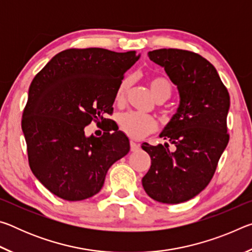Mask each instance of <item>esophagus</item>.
I'll list each match as a JSON object with an SVG mask.
<instances>
[{"mask_svg":"<svg viewBox=\"0 0 252 252\" xmlns=\"http://www.w3.org/2000/svg\"><path fill=\"white\" fill-rule=\"evenodd\" d=\"M130 149H131V151H133V152L138 151L140 149V144L134 142V141H130Z\"/></svg>","mask_w":252,"mask_h":252,"instance_id":"1","label":"esophagus"}]
</instances>
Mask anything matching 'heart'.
Returning <instances> with one entry per match:
<instances>
[{"mask_svg":"<svg viewBox=\"0 0 252 252\" xmlns=\"http://www.w3.org/2000/svg\"><path fill=\"white\" fill-rule=\"evenodd\" d=\"M130 85L131 79L127 76L120 81L116 91L117 103H122L125 101ZM149 85H150V90L153 96L158 101H165L169 99L172 93L171 82L163 76H153L149 80ZM118 122L121 130L133 139H141L149 133H152L157 129V121L155 118L148 116V114L134 112V111L122 113L119 117Z\"/></svg>","mask_w":252,"mask_h":252,"instance_id":"obj_1","label":"heart"}]
</instances>
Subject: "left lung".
Here are the masks:
<instances>
[{
	"instance_id": "8db88e82",
	"label": "left lung",
	"mask_w": 252,
	"mask_h": 252,
	"mask_svg": "<svg viewBox=\"0 0 252 252\" xmlns=\"http://www.w3.org/2000/svg\"><path fill=\"white\" fill-rule=\"evenodd\" d=\"M148 57L163 66L177 85L180 104L160 134L176 150L170 151L168 143L142 144L151 158L142 186L156 201L181 203L209 185L229 142V92L215 66L197 53L160 49L150 51Z\"/></svg>"
}]
</instances>
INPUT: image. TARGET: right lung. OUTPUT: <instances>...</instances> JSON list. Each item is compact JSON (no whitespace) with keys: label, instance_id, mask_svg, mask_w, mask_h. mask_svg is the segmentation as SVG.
Wrapping results in <instances>:
<instances>
[{"label":"right lung","instance_id":"1","mask_svg":"<svg viewBox=\"0 0 252 252\" xmlns=\"http://www.w3.org/2000/svg\"><path fill=\"white\" fill-rule=\"evenodd\" d=\"M139 58L135 51L69 49L33 79L22 117L29 164L59 198L96 194L109 168L129 152V139L118 127L110 126L100 138L85 136L84 127L109 122L103 116L113 112L118 85Z\"/></svg>","mask_w":252,"mask_h":252}]
</instances>
